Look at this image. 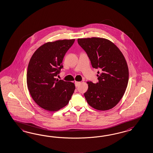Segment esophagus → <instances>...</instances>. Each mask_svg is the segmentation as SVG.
Here are the masks:
<instances>
[{"mask_svg": "<svg viewBox=\"0 0 153 153\" xmlns=\"http://www.w3.org/2000/svg\"><path fill=\"white\" fill-rule=\"evenodd\" d=\"M80 82H75V87H78L79 85L80 84Z\"/></svg>", "mask_w": 153, "mask_h": 153, "instance_id": "obj_1", "label": "esophagus"}]
</instances>
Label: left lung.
<instances>
[{"instance_id":"obj_1","label":"left lung","mask_w":153,"mask_h":153,"mask_svg":"<svg viewBox=\"0 0 153 153\" xmlns=\"http://www.w3.org/2000/svg\"><path fill=\"white\" fill-rule=\"evenodd\" d=\"M92 67L98 71V82H88L84 93L88 103L100 111L111 109L123 96L128 81L126 61L119 48L108 39L92 37L78 39Z\"/></svg>"}]
</instances>
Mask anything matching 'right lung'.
Instances as JSON below:
<instances>
[{
  "label": "right lung",
  "mask_w": 153,
  "mask_h": 153,
  "mask_svg": "<svg viewBox=\"0 0 153 153\" xmlns=\"http://www.w3.org/2000/svg\"><path fill=\"white\" fill-rule=\"evenodd\" d=\"M74 41L63 39L46 43L31 57L27 72V87L33 100L43 109H61L68 104L74 92V83L56 78L63 68L64 57Z\"/></svg>",
  "instance_id": "add662e5"
}]
</instances>
